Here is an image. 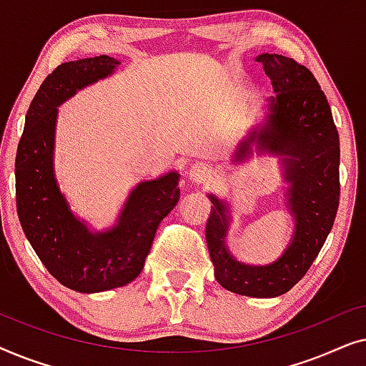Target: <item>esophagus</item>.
Masks as SVG:
<instances>
[{"instance_id":"34e87169","label":"esophagus","mask_w":366,"mask_h":366,"mask_svg":"<svg viewBox=\"0 0 366 366\" xmlns=\"http://www.w3.org/2000/svg\"><path fill=\"white\" fill-rule=\"evenodd\" d=\"M209 174H212V168H209L207 163H194L192 169H189V178L197 183L207 182Z\"/></svg>"}]
</instances>
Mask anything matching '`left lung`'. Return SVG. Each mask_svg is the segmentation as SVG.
<instances>
[{
    "mask_svg": "<svg viewBox=\"0 0 366 366\" xmlns=\"http://www.w3.org/2000/svg\"><path fill=\"white\" fill-rule=\"evenodd\" d=\"M272 79V123L258 137L259 144L288 154L292 182L290 207L297 232L283 257L268 267H249L229 257L224 248V204L209 194L213 207L207 223L208 252L214 277L223 288L244 297L269 298L287 293L312 267L332 232L340 203V138L332 109L317 78L307 66L283 54L263 53L257 58ZM244 139L238 157L248 152Z\"/></svg>",
    "mask_w": 366,
    "mask_h": 366,
    "instance_id": "8db88e82",
    "label": "left lung"
}]
</instances>
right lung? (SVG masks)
Instances as JSON below:
<instances>
[{"label": "right lung", "instance_id": "obj_1", "mask_svg": "<svg viewBox=\"0 0 366 366\" xmlns=\"http://www.w3.org/2000/svg\"><path fill=\"white\" fill-rule=\"evenodd\" d=\"M112 56L63 63L34 94L18 143L16 212L28 242L59 283L81 293L123 287L142 273L162 219L179 199L178 173L138 184L108 233H89L68 209L53 177L56 107L76 89L108 76Z\"/></svg>", "mask_w": 366, "mask_h": 366}]
</instances>
